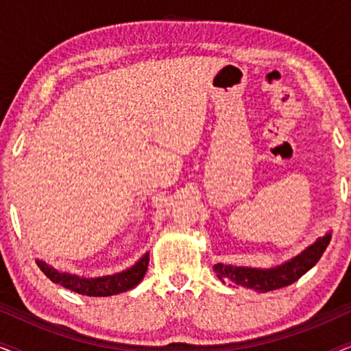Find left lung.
I'll return each mask as SVG.
<instances>
[{
  "label": "left lung",
  "instance_id": "left-lung-1",
  "mask_svg": "<svg viewBox=\"0 0 351 351\" xmlns=\"http://www.w3.org/2000/svg\"><path fill=\"white\" fill-rule=\"evenodd\" d=\"M330 237H332V232L329 230L323 237L316 238L315 243L306 246L300 254L282 262L281 265H275L271 268H254L215 263L214 271L217 273L219 280L247 287V289H254L257 292L280 289V287L295 282L318 263L326 247H328Z\"/></svg>",
  "mask_w": 351,
  "mask_h": 351
}]
</instances>
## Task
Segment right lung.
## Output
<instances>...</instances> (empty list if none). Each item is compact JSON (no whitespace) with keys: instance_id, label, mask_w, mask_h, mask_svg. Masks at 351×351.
Returning <instances> with one entry per match:
<instances>
[{"instance_id":"right-lung-1","label":"right lung","mask_w":351,"mask_h":351,"mask_svg":"<svg viewBox=\"0 0 351 351\" xmlns=\"http://www.w3.org/2000/svg\"><path fill=\"white\" fill-rule=\"evenodd\" d=\"M148 262H150V254L145 252L132 267L126 268V270L113 273V275L86 278L75 275V273L70 271L57 270V268L49 265V263H46L45 261L36 258L40 270L45 273L52 282L64 286L65 289L78 292L81 295L89 297H108L132 289V287H136L138 282L143 280V276H145Z\"/></svg>"}]
</instances>
